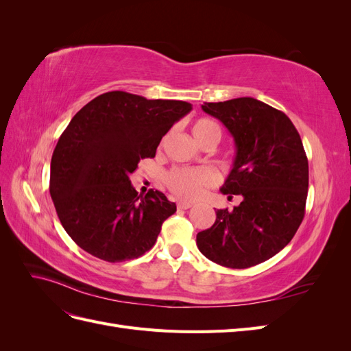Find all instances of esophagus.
Returning a JSON list of instances; mask_svg holds the SVG:
<instances>
[{"label": "esophagus", "mask_w": 351, "mask_h": 351, "mask_svg": "<svg viewBox=\"0 0 351 351\" xmlns=\"http://www.w3.org/2000/svg\"><path fill=\"white\" fill-rule=\"evenodd\" d=\"M177 206H178V209H189V208H192V206H193V204H192V202L180 200L178 204H177Z\"/></svg>", "instance_id": "1"}]
</instances>
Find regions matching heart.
Returning a JSON list of instances; mask_svg holds the SVG:
<instances>
[{
    "mask_svg": "<svg viewBox=\"0 0 351 351\" xmlns=\"http://www.w3.org/2000/svg\"><path fill=\"white\" fill-rule=\"evenodd\" d=\"M192 133L197 143L204 142L208 137L219 139V127L209 119L196 120L192 125ZM165 183L180 197L197 199L208 187L215 186L217 174L206 167H177L167 173Z\"/></svg>",
    "mask_w": 351,
    "mask_h": 351,
    "instance_id": "b5f03b06",
    "label": "heart"
}]
</instances>
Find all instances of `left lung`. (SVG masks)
I'll use <instances>...</instances> for the list:
<instances>
[{"mask_svg": "<svg viewBox=\"0 0 351 351\" xmlns=\"http://www.w3.org/2000/svg\"><path fill=\"white\" fill-rule=\"evenodd\" d=\"M224 124L236 158L221 192L240 205L218 209L214 226L197 232L202 254L221 267L244 269L272 258L294 237L304 217L309 165L294 124L254 98L205 102Z\"/></svg>", "mask_w": 351, "mask_h": 351, "instance_id": "obj_1", "label": "left lung"}]
</instances>
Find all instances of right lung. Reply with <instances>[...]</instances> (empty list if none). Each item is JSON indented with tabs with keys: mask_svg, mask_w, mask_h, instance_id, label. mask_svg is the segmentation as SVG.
Listing matches in <instances>:
<instances>
[{
	"mask_svg": "<svg viewBox=\"0 0 351 351\" xmlns=\"http://www.w3.org/2000/svg\"><path fill=\"white\" fill-rule=\"evenodd\" d=\"M192 104L102 93L73 117L51 158L49 193L73 241L92 256L124 262L152 249L177 210L162 192L137 195L130 174L154 158L162 136Z\"/></svg>",
	"mask_w": 351,
	"mask_h": 351,
	"instance_id": "right-lung-1",
	"label": "right lung"
}]
</instances>
